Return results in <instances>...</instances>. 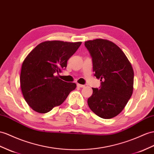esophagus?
Segmentation results:
<instances>
[{"instance_id": "esophagus-1", "label": "esophagus", "mask_w": 154, "mask_h": 154, "mask_svg": "<svg viewBox=\"0 0 154 154\" xmlns=\"http://www.w3.org/2000/svg\"><path fill=\"white\" fill-rule=\"evenodd\" d=\"M77 86H78V87H79V88H83V87H85V85H80V84H77Z\"/></svg>"}]
</instances>
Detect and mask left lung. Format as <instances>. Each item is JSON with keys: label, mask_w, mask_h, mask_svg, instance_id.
Wrapping results in <instances>:
<instances>
[{"label": "left lung", "mask_w": 154, "mask_h": 154, "mask_svg": "<svg viewBox=\"0 0 154 154\" xmlns=\"http://www.w3.org/2000/svg\"><path fill=\"white\" fill-rule=\"evenodd\" d=\"M92 57L94 76L100 79V88H92L88 99L90 109L104 119L122 111L133 90L134 72L131 63L119 47L103 39L85 42Z\"/></svg>", "instance_id": "8db88e82"}]
</instances>
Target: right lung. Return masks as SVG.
Returning <instances> with one entry per match:
<instances>
[{
  "mask_svg": "<svg viewBox=\"0 0 154 154\" xmlns=\"http://www.w3.org/2000/svg\"><path fill=\"white\" fill-rule=\"evenodd\" d=\"M81 43L47 41L27 55L21 67L20 84L23 97L34 111L49 112L75 89V83L62 81L56 75L66 68Z\"/></svg>",
  "mask_w": 154,
  "mask_h": 154,
  "instance_id": "add662e5",
  "label": "right lung"
}]
</instances>
